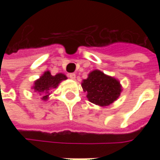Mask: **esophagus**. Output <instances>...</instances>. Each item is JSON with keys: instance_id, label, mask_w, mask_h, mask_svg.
<instances>
[{"instance_id": "obj_1", "label": "esophagus", "mask_w": 160, "mask_h": 160, "mask_svg": "<svg viewBox=\"0 0 160 160\" xmlns=\"http://www.w3.org/2000/svg\"><path fill=\"white\" fill-rule=\"evenodd\" d=\"M68 77L71 78V79H76V74H74V73H70V74H68Z\"/></svg>"}]
</instances>
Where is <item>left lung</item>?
Here are the masks:
<instances>
[{
	"label": "left lung",
	"instance_id": "obj_1",
	"mask_svg": "<svg viewBox=\"0 0 160 160\" xmlns=\"http://www.w3.org/2000/svg\"><path fill=\"white\" fill-rule=\"evenodd\" d=\"M84 92H87L90 102L100 106H108L120 95V83L113 77L106 76L100 70L91 72L87 79L82 83Z\"/></svg>",
	"mask_w": 160,
	"mask_h": 160
}]
</instances>
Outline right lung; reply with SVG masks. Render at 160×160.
I'll return each instance as SVG.
<instances>
[{
  "instance_id": "right-lung-1",
  "label": "right lung",
  "mask_w": 160,
  "mask_h": 160,
  "mask_svg": "<svg viewBox=\"0 0 160 160\" xmlns=\"http://www.w3.org/2000/svg\"><path fill=\"white\" fill-rule=\"evenodd\" d=\"M67 77L63 74H57L56 76H52L49 71H46L40 79L35 81L34 89L37 92L44 93L42 100L46 101L49 97V91L52 88H56L61 81L66 80Z\"/></svg>"
}]
</instances>
